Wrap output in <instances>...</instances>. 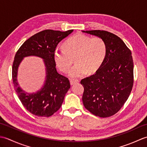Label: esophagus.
<instances>
[{"label":"esophagus","mask_w":147,"mask_h":147,"mask_svg":"<svg viewBox=\"0 0 147 147\" xmlns=\"http://www.w3.org/2000/svg\"><path fill=\"white\" fill-rule=\"evenodd\" d=\"M79 83V81L78 80H74V79H72V80H70V84L71 85H74L75 83Z\"/></svg>","instance_id":"obj_1"}]
</instances>
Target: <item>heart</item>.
I'll use <instances>...</instances> for the list:
<instances>
[{
  "label": "heart",
  "instance_id": "1",
  "mask_svg": "<svg viewBox=\"0 0 147 147\" xmlns=\"http://www.w3.org/2000/svg\"><path fill=\"white\" fill-rule=\"evenodd\" d=\"M65 49L56 50L54 54L55 63L59 69L66 73L73 63L68 75L73 78H82L87 73L98 69L107 54V45L99 37L90 38L83 34H77L64 43Z\"/></svg>",
  "mask_w": 147,
  "mask_h": 147
}]
</instances>
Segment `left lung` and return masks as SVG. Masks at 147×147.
I'll return each instance as SVG.
<instances>
[{"mask_svg": "<svg viewBox=\"0 0 147 147\" xmlns=\"http://www.w3.org/2000/svg\"><path fill=\"white\" fill-rule=\"evenodd\" d=\"M104 40L107 54L96 73L81 81L83 103L92 114L107 117L120 110L133 85V61L130 50L119 37L103 30L82 31Z\"/></svg>", "mask_w": 147, "mask_h": 147, "instance_id": "left-lung-1", "label": "left lung"}]
</instances>
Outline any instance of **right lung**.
I'll list each match as a JSON object with an SVG mask.
<instances>
[{
  "label": "right lung",
  "instance_id": "add662e5",
  "mask_svg": "<svg viewBox=\"0 0 147 147\" xmlns=\"http://www.w3.org/2000/svg\"><path fill=\"white\" fill-rule=\"evenodd\" d=\"M73 32V30L64 32L52 30L42 31L26 40L15 55L12 69L14 89L22 104L33 115L51 116L60 109L70 88L68 78L57 73L54 54L58 43ZM29 56H36L43 59L46 74L42 88L32 94L22 90L17 82L18 66L22 59Z\"/></svg>",
  "mask_w": 147,
  "mask_h": 147
}]
</instances>
